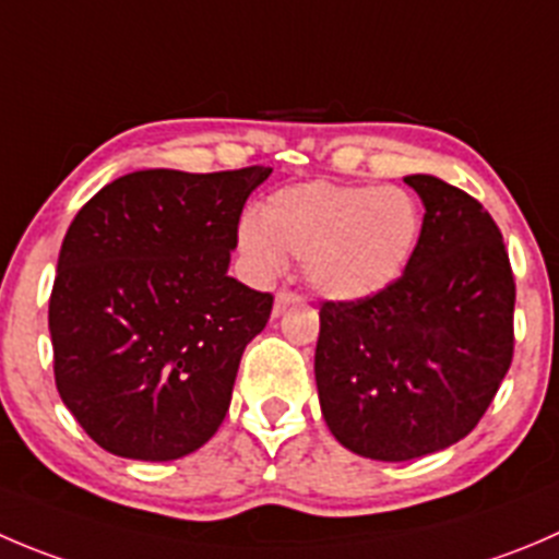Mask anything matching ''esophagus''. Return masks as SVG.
I'll return each mask as SVG.
<instances>
[{
	"label": "esophagus",
	"mask_w": 559,
	"mask_h": 559,
	"mask_svg": "<svg viewBox=\"0 0 559 559\" xmlns=\"http://www.w3.org/2000/svg\"><path fill=\"white\" fill-rule=\"evenodd\" d=\"M302 297L297 295V292H292V289H281L278 295H275V302H273V313L275 317H278V313H284L286 311V306H295V302H300Z\"/></svg>",
	"instance_id": "esophagus-1"
}]
</instances>
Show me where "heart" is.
I'll list each match as a JSON object with an SVG mask.
<instances>
[{
  "mask_svg": "<svg viewBox=\"0 0 559 559\" xmlns=\"http://www.w3.org/2000/svg\"><path fill=\"white\" fill-rule=\"evenodd\" d=\"M420 229V204L404 188L302 182L242 218L240 248L262 278L278 275L292 253L317 295L362 300L401 278Z\"/></svg>",
  "mask_w": 559,
  "mask_h": 559,
  "instance_id": "1",
  "label": "heart"
}]
</instances>
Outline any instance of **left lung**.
Returning a JSON list of instances; mask_svg holds the SVG:
<instances>
[{
    "mask_svg": "<svg viewBox=\"0 0 559 559\" xmlns=\"http://www.w3.org/2000/svg\"><path fill=\"white\" fill-rule=\"evenodd\" d=\"M420 240L399 281L319 308V404L352 453L409 462L464 440L513 360L511 259L478 199L429 175Z\"/></svg>",
    "mask_w": 559,
    "mask_h": 559,
    "instance_id": "obj_1",
    "label": "left lung"
}]
</instances>
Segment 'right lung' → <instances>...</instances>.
<instances>
[{
    "mask_svg": "<svg viewBox=\"0 0 559 559\" xmlns=\"http://www.w3.org/2000/svg\"><path fill=\"white\" fill-rule=\"evenodd\" d=\"M270 171H133L75 213L48 300L53 379L103 451L169 462L224 424L242 349L273 311L270 292L226 273Z\"/></svg>",
    "mask_w": 559,
    "mask_h": 559,
    "instance_id": "obj_1",
    "label": "right lung"
}]
</instances>
